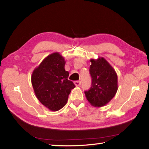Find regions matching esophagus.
<instances>
[{"instance_id":"1","label":"esophagus","mask_w":149,"mask_h":149,"mask_svg":"<svg viewBox=\"0 0 149 149\" xmlns=\"http://www.w3.org/2000/svg\"><path fill=\"white\" fill-rule=\"evenodd\" d=\"M74 84L75 86H79L81 85V81H74Z\"/></svg>"}]
</instances>
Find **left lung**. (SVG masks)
<instances>
[{
  "instance_id": "obj_1",
  "label": "left lung",
  "mask_w": 149,
  "mask_h": 149,
  "mask_svg": "<svg viewBox=\"0 0 149 149\" xmlns=\"http://www.w3.org/2000/svg\"><path fill=\"white\" fill-rule=\"evenodd\" d=\"M90 62L92 84L89 90L85 91V97L93 107H104L117 92L118 75L112 65L103 57L91 59Z\"/></svg>"
}]
</instances>
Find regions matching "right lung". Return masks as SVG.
Listing matches in <instances>:
<instances>
[{
  "instance_id": "right-lung-1",
  "label": "right lung",
  "mask_w": 149,
  "mask_h": 149,
  "mask_svg": "<svg viewBox=\"0 0 149 149\" xmlns=\"http://www.w3.org/2000/svg\"><path fill=\"white\" fill-rule=\"evenodd\" d=\"M65 64L64 57L59 52H54L45 58L32 73L31 84L35 95L51 111L64 107L75 87L68 79L69 72L64 69Z\"/></svg>"
}]
</instances>
